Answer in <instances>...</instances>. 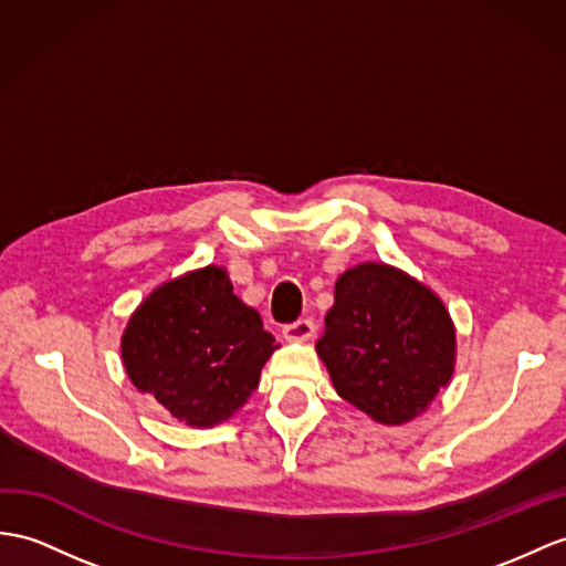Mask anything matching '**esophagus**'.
<instances>
[{
  "label": "esophagus",
  "mask_w": 566,
  "mask_h": 566,
  "mask_svg": "<svg viewBox=\"0 0 566 566\" xmlns=\"http://www.w3.org/2000/svg\"><path fill=\"white\" fill-rule=\"evenodd\" d=\"M314 331H316V326L312 319H297L293 324L283 326V336L287 340H310L314 336Z\"/></svg>",
  "instance_id": "obj_1"
}]
</instances>
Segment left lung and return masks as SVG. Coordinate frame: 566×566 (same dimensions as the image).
<instances>
[{
    "instance_id": "left-lung-1",
    "label": "left lung",
    "mask_w": 566,
    "mask_h": 566,
    "mask_svg": "<svg viewBox=\"0 0 566 566\" xmlns=\"http://www.w3.org/2000/svg\"><path fill=\"white\" fill-rule=\"evenodd\" d=\"M457 334L442 300L406 273L360 264L336 283L316 353L338 396L384 424H401L447 387Z\"/></svg>"
}]
</instances>
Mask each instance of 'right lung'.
Here are the masks:
<instances>
[{
  "instance_id": "obj_1",
  "label": "right lung",
  "mask_w": 566,
  "mask_h": 566,
  "mask_svg": "<svg viewBox=\"0 0 566 566\" xmlns=\"http://www.w3.org/2000/svg\"><path fill=\"white\" fill-rule=\"evenodd\" d=\"M273 348L261 316L232 295L218 266L160 285L122 336L134 387L191 427L230 418L256 389Z\"/></svg>"
}]
</instances>
